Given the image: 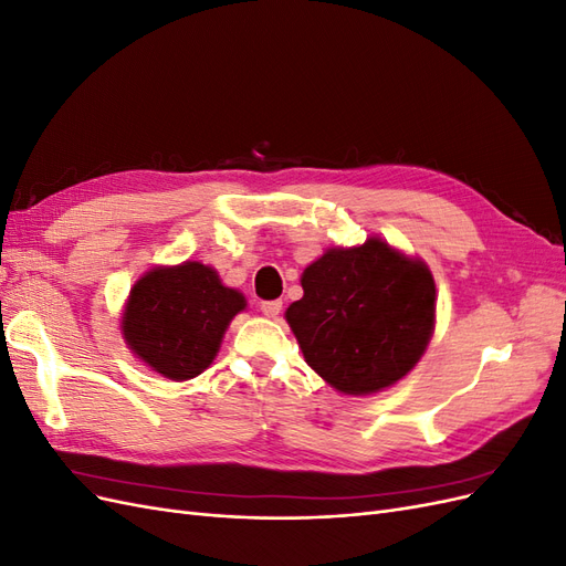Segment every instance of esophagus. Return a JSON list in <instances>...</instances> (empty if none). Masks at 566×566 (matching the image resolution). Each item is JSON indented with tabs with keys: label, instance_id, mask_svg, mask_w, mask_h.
<instances>
[{
	"label": "esophagus",
	"instance_id": "obj_1",
	"mask_svg": "<svg viewBox=\"0 0 566 566\" xmlns=\"http://www.w3.org/2000/svg\"><path fill=\"white\" fill-rule=\"evenodd\" d=\"M260 310H262L264 316L276 318V316L281 314V310H283V302H281V300H264V302L260 304Z\"/></svg>",
	"mask_w": 566,
	"mask_h": 566
}]
</instances>
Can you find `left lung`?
Segmentation results:
<instances>
[{
    "instance_id": "8db88e82",
    "label": "left lung",
    "mask_w": 566,
    "mask_h": 566,
    "mask_svg": "<svg viewBox=\"0 0 566 566\" xmlns=\"http://www.w3.org/2000/svg\"><path fill=\"white\" fill-rule=\"evenodd\" d=\"M302 290L285 321L306 364L342 394L366 397L391 387L430 345L432 271L382 238L331 248L304 269Z\"/></svg>"
}]
</instances>
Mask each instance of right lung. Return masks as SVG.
I'll return each mask as SVG.
<instances>
[{"label": "right lung", "mask_w": 566, "mask_h": 566, "mask_svg": "<svg viewBox=\"0 0 566 566\" xmlns=\"http://www.w3.org/2000/svg\"><path fill=\"white\" fill-rule=\"evenodd\" d=\"M245 297L221 283L212 266H156L134 283L123 314L127 347L167 380H191L219 352Z\"/></svg>", "instance_id": "1"}]
</instances>
